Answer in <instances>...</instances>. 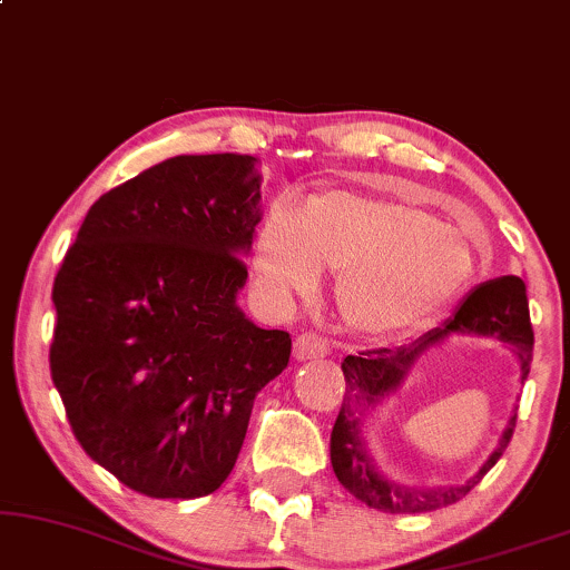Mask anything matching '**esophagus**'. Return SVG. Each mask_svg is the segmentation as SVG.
<instances>
[{
	"label": "esophagus",
	"instance_id": "34e87169",
	"mask_svg": "<svg viewBox=\"0 0 570 570\" xmlns=\"http://www.w3.org/2000/svg\"><path fill=\"white\" fill-rule=\"evenodd\" d=\"M328 352H331L328 341L317 336V333H302V336H297V341H294V360L297 362L321 360V356H325Z\"/></svg>",
	"mask_w": 570,
	"mask_h": 570
}]
</instances>
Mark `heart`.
<instances>
[{"mask_svg":"<svg viewBox=\"0 0 570 570\" xmlns=\"http://www.w3.org/2000/svg\"><path fill=\"white\" fill-rule=\"evenodd\" d=\"M323 268L338 276V309L364 336H396L443 313L474 273L451 224L385 195L328 189L307 208L276 197L253 247V273L276 305L313 294Z\"/></svg>","mask_w":570,"mask_h":570,"instance_id":"obj_1","label":"heart"}]
</instances>
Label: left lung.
<instances>
[{
    "label": "left lung",
    "instance_id": "1",
    "mask_svg": "<svg viewBox=\"0 0 570 570\" xmlns=\"http://www.w3.org/2000/svg\"><path fill=\"white\" fill-rule=\"evenodd\" d=\"M451 336H484L503 341L513 352L515 362H519L521 383L527 381L529 367H532L534 333L532 323H529V302L523 281L519 276L484 281V284L466 294L456 313L440 328L428 331L412 344L396 348H373V352H360L356 356L348 354L341 362L346 377V396L331 432V464L338 482L370 508H377L383 513H424L456 503L474 484H480L482 476L498 464V459L503 456L508 443H511L515 412L508 420L503 435H500L488 461L480 466V472H474L464 482L414 488V484L391 480L377 469L373 453L364 443V422L375 412V406H381L385 399L401 391V385L412 373L414 364L420 362V356L428 354L430 348L445 344Z\"/></svg>",
    "mask_w": 570,
    "mask_h": 570
}]
</instances>
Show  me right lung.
I'll return each mask as SVG.
<instances>
[{"mask_svg":"<svg viewBox=\"0 0 570 570\" xmlns=\"http://www.w3.org/2000/svg\"><path fill=\"white\" fill-rule=\"evenodd\" d=\"M261 216L255 156H174L98 197L67 249L51 381L82 451L135 492L222 488L289 364V333L237 305Z\"/></svg>","mask_w":570,"mask_h":570,"instance_id":"obj_1","label":"right lung"}]
</instances>
